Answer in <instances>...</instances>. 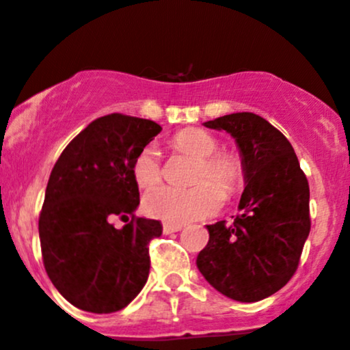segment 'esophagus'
<instances>
[{
	"label": "esophagus",
	"mask_w": 350,
	"mask_h": 350,
	"mask_svg": "<svg viewBox=\"0 0 350 350\" xmlns=\"http://www.w3.org/2000/svg\"><path fill=\"white\" fill-rule=\"evenodd\" d=\"M181 229H183V224H164V226H162V232L164 234L178 232V230Z\"/></svg>",
	"instance_id": "obj_1"
}]
</instances>
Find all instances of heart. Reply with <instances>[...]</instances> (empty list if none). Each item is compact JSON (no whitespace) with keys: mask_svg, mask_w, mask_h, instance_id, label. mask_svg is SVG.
Here are the masks:
<instances>
[{"mask_svg":"<svg viewBox=\"0 0 350 350\" xmlns=\"http://www.w3.org/2000/svg\"><path fill=\"white\" fill-rule=\"evenodd\" d=\"M172 147L196 159L191 179L196 186L191 189L169 186L152 189L144 198L145 213L169 224H185L213 215L222 203V195L213 185L219 186L224 195L236 193L244 178L243 162L232 152H217V138L198 128L179 131L172 138ZM161 174L159 150L154 145H147L133 161L135 181L140 188H150L161 181Z\"/></svg>","mask_w":350,"mask_h":350,"instance_id":"b5f03b06","label":"heart"}]
</instances>
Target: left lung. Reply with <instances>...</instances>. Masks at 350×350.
<instances>
[{
	"label": "left lung",
	"mask_w": 350,
	"mask_h": 350,
	"mask_svg": "<svg viewBox=\"0 0 350 350\" xmlns=\"http://www.w3.org/2000/svg\"><path fill=\"white\" fill-rule=\"evenodd\" d=\"M203 124L236 140L246 188L232 224L206 226L210 237L196 267L220 294L256 303L296 273L311 229L310 186L289 140L258 114L234 113Z\"/></svg>",
	"instance_id": "left-lung-1"
}]
</instances>
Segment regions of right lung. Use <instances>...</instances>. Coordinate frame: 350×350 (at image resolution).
<instances>
[{"label": "right lung", "mask_w": 350, "mask_h": 350, "mask_svg": "<svg viewBox=\"0 0 350 350\" xmlns=\"http://www.w3.org/2000/svg\"><path fill=\"white\" fill-rule=\"evenodd\" d=\"M161 130L150 120L118 113L97 118L51 171L39 215L44 269L80 310H123L147 282L148 243L161 236L162 224L133 215L140 205L133 161ZM114 216L129 224L116 230Z\"/></svg>", "instance_id": "obj_1"}]
</instances>
